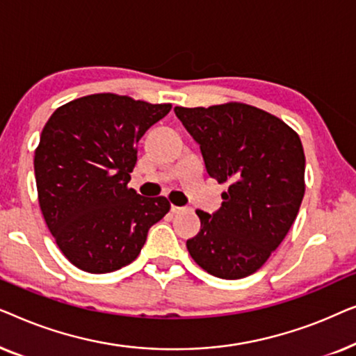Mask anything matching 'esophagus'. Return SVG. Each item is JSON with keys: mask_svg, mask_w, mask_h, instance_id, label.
Wrapping results in <instances>:
<instances>
[{"mask_svg": "<svg viewBox=\"0 0 356 356\" xmlns=\"http://www.w3.org/2000/svg\"><path fill=\"white\" fill-rule=\"evenodd\" d=\"M183 211H186V207H179V206H175V204H172V212L173 213H179Z\"/></svg>", "mask_w": 356, "mask_h": 356, "instance_id": "esophagus-1", "label": "esophagus"}]
</instances>
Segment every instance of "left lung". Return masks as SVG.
<instances>
[{"mask_svg":"<svg viewBox=\"0 0 356 356\" xmlns=\"http://www.w3.org/2000/svg\"><path fill=\"white\" fill-rule=\"evenodd\" d=\"M201 147L209 177L228 183L222 207L196 211L201 232L186 241L199 267L225 280L254 274L293 225L305 196L300 136L277 116L246 104L175 106Z\"/></svg>","mask_w":356,"mask_h":356,"instance_id":"left-lung-1","label":"left lung"}]
</instances>
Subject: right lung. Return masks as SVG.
<instances>
[{
    "label": "right lung",
    "mask_w": 356,
    "mask_h": 356,
    "mask_svg": "<svg viewBox=\"0 0 356 356\" xmlns=\"http://www.w3.org/2000/svg\"><path fill=\"white\" fill-rule=\"evenodd\" d=\"M172 110L126 95L94 94L60 106L47 121L33 168L48 230L77 269L106 274L139 256L167 197L128 188L138 143Z\"/></svg>",
    "instance_id": "right-lung-1"
}]
</instances>
